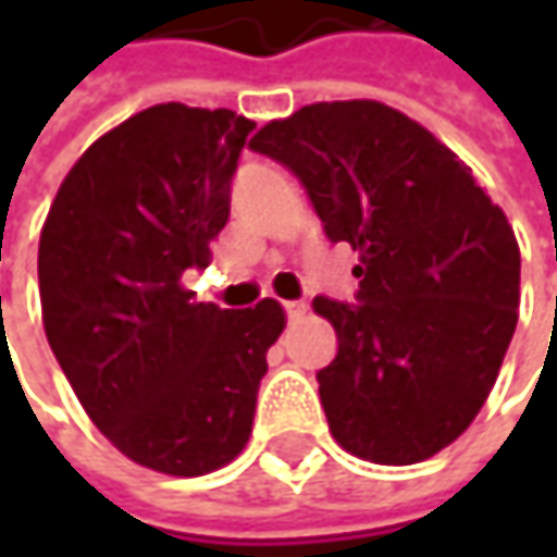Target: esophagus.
<instances>
[{"mask_svg":"<svg viewBox=\"0 0 557 557\" xmlns=\"http://www.w3.org/2000/svg\"><path fill=\"white\" fill-rule=\"evenodd\" d=\"M282 307L288 312V319H300V315L307 312V304H304V300H285Z\"/></svg>","mask_w":557,"mask_h":557,"instance_id":"34e87169","label":"esophagus"}]
</instances>
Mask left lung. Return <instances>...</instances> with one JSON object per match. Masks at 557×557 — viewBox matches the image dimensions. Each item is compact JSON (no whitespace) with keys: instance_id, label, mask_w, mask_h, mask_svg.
Segmentation results:
<instances>
[{"instance_id":"8db88e82","label":"left lung","mask_w":557,"mask_h":557,"mask_svg":"<svg viewBox=\"0 0 557 557\" xmlns=\"http://www.w3.org/2000/svg\"><path fill=\"white\" fill-rule=\"evenodd\" d=\"M300 180L325 238L359 250L356 304L315 297L337 356L315 372L334 440L416 465L474 421L518 325L521 250L471 170L381 101H319L250 141Z\"/></svg>"}]
</instances>
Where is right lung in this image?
I'll return each instance as SVG.
<instances>
[{"label":"right lung","instance_id":"add662e5","mask_svg":"<svg viewBox=\"0 0 557 557\" xmlns=\"http://www.w3.org/2000/svg\"><path fill=\"white\" fill-rule=\"evenodd\" d=\"M253 123L235 111L154 104L74 163L39 235L42 325L96 428L151 471L198 478L245 449L285 329L275 300H191L223 232Z\"/></svg>","mask_w":557,"mask_h":557}]
</instances>
